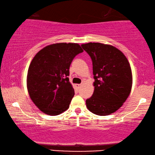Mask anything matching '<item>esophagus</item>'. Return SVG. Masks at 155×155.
Listing matches in <instances>:
<instances>
[{"instance_id":"34e87169","label":"esophagus","mask_w":155,"mask_h":155,"mask_svg":"<svg viewBox=\"0 0 155 155\" xmlns=\"http://www.w3.org/2000/svg\"><path fill=\"white\" fill-rule=\"evenodd\" d=\"M81 85H82L81 84H75V87H77L78 88H79L80 87H81Z\"/></svg>"}]
</instances>
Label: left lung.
<instances>
[{"mask_svg":"<svg viewBox=\"0 0 155 155\" xmlns=\"http://www.w3.org/2000/svg\"><path fill=\"white\" fill-rule=\"evenodd\" d=\"M92 61L94 92L86 100L89 111L107 116L119 109L130 94L131 68L126 56L115 46L90 42L82 44Z\"/></svg>","mask_w":155,"mask_h":155,"instance_id":"left-lung-1","label":"left lung"}]
</instances>
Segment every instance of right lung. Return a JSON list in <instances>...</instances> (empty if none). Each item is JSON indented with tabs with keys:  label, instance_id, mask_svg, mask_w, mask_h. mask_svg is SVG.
<instances>
[{
	"label": "right lung",
	"instance_id": "obj_1",
	"mask_svg": "<svg viewBox=\"0 0 155 155\" xmlns=\"http://www.w3.org/2000/svg\"><path fill=\"white\" fill-rule=\"evenodd\" d=\"M83 52L76 43H56L42 48L29 66L27 87L38 109L50 116L69 108L75 91L69 81V69L76 55Z\"/></svg>",
	"mask_w": 155,
	"mask_h": 155
}]
</instances>
